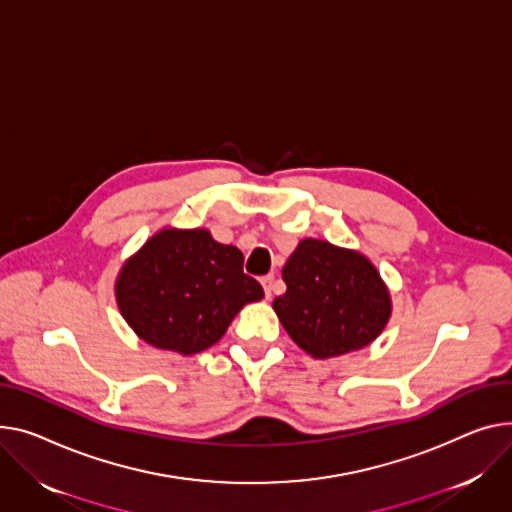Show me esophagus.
Wrapping results in <instances>:
<instances>
[{
	"instance_id": "1",
	"label": "esophagus",
	"mask_w": 512,
	"mask_h": 512,
	"mask_svg": "<svg viewBox=\"0 0 512 512\" xmlns=\"http://www.w3.org/2000/svg\"><path fill=\"white\" fill-rule=\"evenodd\" d=\"M263 290H265V298H271V292H274V276H265L261 280Z\"/></svg>"
}]
</instances>
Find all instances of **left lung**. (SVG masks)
<instances>
[{"mask_svg": "<svg viewBox=\"0 0 512 512\" xmlns=\"http://www.w3.org/2000/svg\"><path fill=\"white\" fill-rule=\"evenodd\" d=\"M274 309L294 342L315 358L368 346L391 315L389 292L360 253L306 238L282 269Z\"/></svg>", "mask_w": 512, "mask_h": 512, "instance_id": "1", "label": "left lung"}]
</instances>
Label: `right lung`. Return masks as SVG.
Here are the masks:
<instances>
[{
    "mask_svg": "<svg viewBox=\"0 0 512 512\" xmlns=\"http://www.w3.org/2000/svg\"><path fill=\"white\" fill-rule=\"evenodd\" d=\"M243 253L208 230H162L117 280L121 315L144 342L181 354L214 346L247 302L263 298Z\"/></svg>",
    "mask_w": 512,
    "mask_h": 512,
    "instance_id": "1",
    "label": "right lung"
}]
</instances>
